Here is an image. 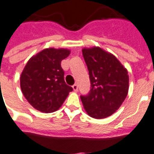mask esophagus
<instances>
[{"label": "esophagus", "mask_w": 154, "mask_h": 154, "mask_svg": "<svg viewBox=\"0 0 154 154\" xmlns=\"http://www.w3.org/2000/svg\"><path fill=\"white\" fill-rule=\"evenodd\" d=\"M72 88H73V89H74V91H75V92H77V91H78V85H76V84H75V85H73Z\"/></svg>", "instance_id": "obj_1"}]
</instances>
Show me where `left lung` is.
<instances>
[{
	"instance_id": "8db88e82",
	"label": "left lung",
	"mask_w": 154,
	"mask_h": 154,
	"mask_svg": "<svg viewBox=\"0 0 154 154\" xmlns=\"http://www.w3.org/2000/svg\"><path fill=\"white\" fill-rule=\"evenodd\" d=\"M82 52L91 83L88 95L80 96L84 108L93 118H106L118 110L127 96V69L114 55L99 47L84 48Z\"/></svg>"
}]
</instances>
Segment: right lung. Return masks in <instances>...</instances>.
<instances>
[{"instance_id":"obj_1","label":"right lung","mask_w":154,"mask_h":154,"mask_svg":"<svg viewBox=\"0 0 154 154\" xmlns=\"http://www.w3.org/2000/svg\"><path fill=\"white\" fill-rule=\"evenodd\" d=\"M66 48H46L30 58L20 75V88L27 101L41 112L60 108L72 87L64 79L60 63L68 57Z\"/></svg>"}]
</instances>
